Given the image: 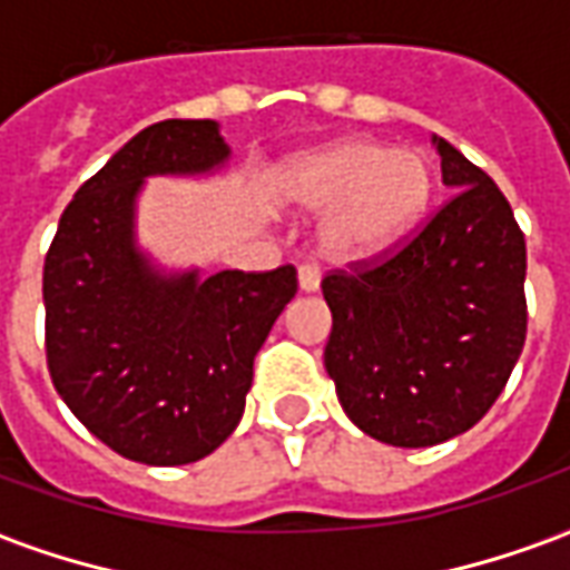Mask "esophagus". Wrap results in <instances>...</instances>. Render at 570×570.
I'll return each instance as SVG.
<instances>
[{
    "label": "esophagus",
    "instance_id": "esophagus-1",
    "mask_svg": "<svg viewBox=\"0 0 570 570\" xmlns=\"http://www.w3.org/2000/svg\"><path fill=\"white\" fill-rule=\"evenodd\" d=\"M298 289H302V293H317V289H321V268H314V265H298Z\"/></svg>",
    "mask_w": 570,
    "mask_h": 570
}]
</instances>
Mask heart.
I'll return each instance as SVG.
<instances>
[{
	"mask_svg": "<svg viewBox=\"0 0 570 570\" xmlns=\"http://www.w3.org/2000/svg\"><path fill=\"white\" fill-rule=\"evenodd\" d=\"M433 195V167L419 149L345 140L302 155L277 174L286 207L326 213L317 247L333 262H363L394 247Z\"/></svg>",
	"mask_w": 570,
	"mask_h": 570,
	"instance_id": "heart-1",
	"label": "heart"
}]
</instances>
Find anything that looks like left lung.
<instances>
[{"label": "left lung", "mask_w": 570, "mask_h": 570, "mask_svg": "<svg viewBox=\"0 0 570 570\" xmlns=\"http://www.w3.org/2000/svg\"><path fill=\"white\" fill-rule=\"evenodd\" d=\"M454 195L382 259L323 277V351L338 403L372 440L424 449L464 433L501 396L528 330L525 235L510 200L433 137Z\"/></svg>", "instance_id": "left-lung-1"}]
</instances>
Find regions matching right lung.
<instances>
[{"mask_svg": "<svg viewBox=\"0 0 570 570\" xmlns=\"http://www.w3.org/2000/svg\"><path fill=\"white\" fill-rule=\"evenodd\" d=\"M210 118L140 130L76 191L45 256V354L57 394L112 452L151 466L200 461L244 415L253 360L296 268L161 272L137 247L146 176L228 161Z\"/></svg>", "mask_w": 570, "mask_h": 570, "instance_id": "1", "label": "right lung"}]
</instances>
